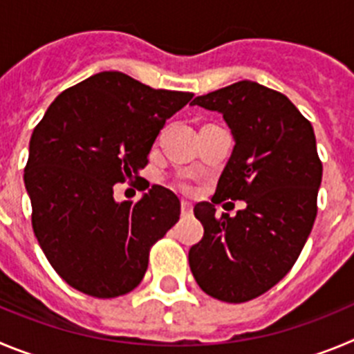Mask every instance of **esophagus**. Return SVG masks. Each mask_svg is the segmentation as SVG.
<instances>
[{"instance_id": "esophagus-1", "label": "esophagus", "mask_w": 354, "mask_h": 354, "mask_svg": "<svg viewBox=\"0 0 354 354\" xmlns=\"http://www.w3.org/2000/svg\"><path fill=\"white\" fill-rule=\"evenodd\" d=\"M181 215L183 216L192 215V205H190L189 201H181Z\"/></svg>"}]
</instances>
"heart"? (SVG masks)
Wrapping results in <instances>:
<instances>
[{
	"instance_id": "obj_1",
	"label": "heart",
	"mask_w": 354,
	"mask_h": 354,
	"mask_svg": "<svg viewBox=\"0 0 354 354\" xmlns=\"http://www.w3.org/2000/svg\"><path fill=\"white\" fill-rule=\"evenodd\" d=\"M178 187H180L183 192H189V190H190V185L187 183V181H178Z\"/></svg>"
}]
</instances>
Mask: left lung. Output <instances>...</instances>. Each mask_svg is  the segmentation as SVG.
<instances>
[{
  "mask_svg": "<svg viewBox=\"0 0 354 354\" xmlns=\"http://www.w3.org/2000/svg\"><path fill=\"white\" fill-rule=\"evenodd\" d=\"M192 106L221 113L234 148L212 203L194 206L205 234L190 248V270L216 300H254L288 275L316 221L323 164L314 129L286 95L252 81L201 95ZM225 198L248 206L218 217L214 205Z\"/></svg>",
  "mask_w": 354,
  "mask_h": 354,
  "instance_id": "8db88e82",
  "label": "left lung"
}]
</instances>
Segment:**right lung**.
I'll use <instances>...</instances> for the list:
<instances>
[{"instance_id":"add662e5","label":"right lung","mask_w":354,"mask_h":354,"mask_svg":"<svg viewBox=\"0 0 354 354\" xmlns=\"http://www.w3.org/2000/svg\"><path fill=\"white\" fill-rule=\"evenodd\" d=\"M192 97L100 72L59 93L35 127L24 169L31 224L68 286L95 298L139 286L180 199L153 185L138 203H118L114 183L139 178L165 120Z\"/></svg>"}]
</instances>
